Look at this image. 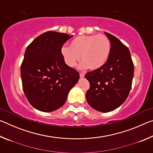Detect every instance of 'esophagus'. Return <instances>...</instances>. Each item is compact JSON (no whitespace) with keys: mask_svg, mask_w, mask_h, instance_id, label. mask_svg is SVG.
<instances>
[{"mask_svg":"<svg viewBox=\"0 0 153 153\" xmlns=\"http://www.w3.org/2000/svg\"><path fill=\"white\" fill-rule=\"evenodd\" d=\"M79 77H81V78H83V77H84V74H82V73H80V74H79Z\"/></svg>","mask_w":153,"mask_h":153,"instance_id":"1","label":"esophagus"}]
</instances>
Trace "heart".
I'll list each match as a JSON object with an SVG mask.
<instances>
[{
  "instance_id": "b5f03b06",
  "label": "heart",
  "mask_w": 153,
  "mask_h": 153,
  "mask_svg": "<svg viewBox=\"0 0 153 153\" xmlns=\"http://www.w3.org/2000/svg\"><path fill=\"white\" fill-rule=\"evenodd\" d=\"M111 42L104 34L83 35L75 38L69 46L61 48V55L70 67L76 65L81 58L82 68L96 70L104 65L111 53Z\"/></svg>"
}]
</instances>
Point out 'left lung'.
I'll return each instance as SVG.
<instances>
[{
    "instance_id": "left-lung-1",
    "label": "left lung",
    "mask_w": 153,
    "mask_h": 153,
    "mask_svg": "<svg viewBox=\"0 0 153 153\" xmlns=\"http://www.w3.org/2000/svg\"><path fill=\"white\" fill-rule=\"evenodd\" d=\"M111 42V53L100 68L86 74L90 82L86 92L89 105L100 112L116 109L125 102L131 90L134 63L129 49L110 33L105 32Z\"/></svg>"
}]
</instances>
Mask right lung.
I'll return each instance as SVG.
<instances>
[{
    "mask_svg": "<svg viewBox=\"0 0 153 153\" xmlns=\"http://www.w3.org/2000/svg\"><path fill=\"white\" fill-rule=\"evenodd\" d=\"M73 36L47 32L27 46L21 65L23 89L32 107L42 112L58 109L79 78L65 63L61 48Z\"/></svg>",
    "mask_w": 153,
    "mask_h": 153,
    "instance_id": "obj_1",
    "label": "right lung"
}]
</instances>
